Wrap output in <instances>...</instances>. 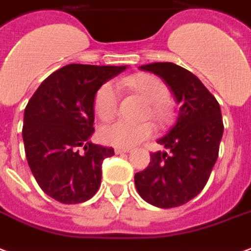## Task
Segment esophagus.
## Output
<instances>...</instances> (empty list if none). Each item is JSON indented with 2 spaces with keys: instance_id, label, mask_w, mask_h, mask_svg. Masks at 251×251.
<instances>
[{
  "instance_id": "34e87169",
  "label": "esophagus",
  "mask_w": 251,
  "mask_h": 251,
  "mask_svg": "<svg viewBox=\"0 0 251 251\" xmlns=\"http://www.w3.org/2000/svg\"><path fill=\"white\" fill-rule=\"evenodd\" d=\"M115 152H116V153H128V152H132V150H131V148L116 147V148H115Z\"/></svg>"
}]
</instances>
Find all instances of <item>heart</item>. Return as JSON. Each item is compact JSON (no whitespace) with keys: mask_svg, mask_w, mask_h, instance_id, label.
<instances>
[{"mask_svg":"<svg viewBox=\"0 0 251 251\" xmlns=\"http://www.w3.org/2000/svg\"><path fill=\"white\" fill-rule=\"evenodd\" d=\"M119 85L132 89L133 92L140 95L146 101H148L150 111L147 112V116L150 115L156 123L166 126L173 120L174 109L167 100L170 89L162 78L152 75L139 73L122 78ZM118 107L119 92L116 85L111 81L103 84L95 96V111L98 116L104 122L111 120L118 112ZM153 131V124L150 122L128 123L124 120H118L115 123L104 126L100 129V138L104 143L109 146L129 148L151 138Z\"/></svg>","mask_w":251,"mask_h":251,"instance_id":"1","label":"heart"}]
</instances>
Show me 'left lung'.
I'll list each match as a JSON object with an SVG mask.
<instances>
[{
    "mask_svg": "<svg viewBox=\"0 0 251 251\" xmlns=\"http://www.w3.org/2000/svg\"><path fill=\"white\" fill-rule=\"evenodd\" d=\"M140 69L162 78L180 108L176 123L158 139L166 150L151 152L148 167L135 174V186L150 204L178 207L202 191L218 159L221 107L194 73L176 64H146Z\"/></svg>",
    "mask_w": 251,
    "mask_h": 251,
    "instance_id": "8db88e82",
    "label": "left lung"
}]
</instances>
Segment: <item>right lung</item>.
Here are the masks:
<instances>
[{"instance_id": "obj_1", "label": "right lung", "mask_w": 251, "mask_h": 251, "mask_svg": "<svg viewBox=\"0 0 251 251\" xmlns=\"http://www.w3.org/2000/svg\"><path fill=\"white\" fill-rule=\"evenodd\" d=\"M126 65L69 64L37 88L24 113L25 155L38 186L65 204L85 202L99 190L101 164L112 147L89 142L99 88Z\"/></svg>"}]
</instances>
